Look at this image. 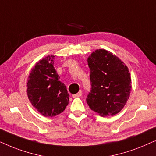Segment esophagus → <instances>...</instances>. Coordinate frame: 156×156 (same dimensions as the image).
<instances>
[{
    "instance_id": "obj_1",
    "label": "esophagus",
    "mask_w": 156,
    "mask_h": 156,
    "mask_svg": "<svg viewBox=\"0 0 156 156\" xmlns=\"http://www.w3.org/2000/svg\"><path fill=\"white\" fill-rule=\"evenodd\" d=\"M82 91H80L77 94H73L72 95V97L73 98H76V97H80L82 96Z\"/></svg>"
}]
</instances>
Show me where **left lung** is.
Masks as SVG:
<instances>
[{"mask_svg":"<svg viewBox=\"0 0 156 156\" xmlns=\"http://www.w3.org/2000/svg\"><path fill=\"white\" fill-rule=\"evenodd\" d=\"M87 62L91 82L87 99L89 108L103 117L114 116L123 109L131 94L129 68L104 49L94 51Z\"/></svg>","mask_w":156,"mask_h":156,"instance_id":"1","label":"left lung"}]
</instances>
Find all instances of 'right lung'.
Masks as SVG:
<instances>
[{
  "instance_id": "1",
  "label": "right lung",
  "mask_w": 156,
  "mask_h": 156,
  "mask_svg": "<svg viewBox=\"0 0 156 156\" xmlns=\"http://www.w3.org/2000/svg\"><path fill=\"white\" fill-rule=\"evenodd\" d=\"M54 55L40 59L31 69L27 79V97L35 109L45 117L61 114L69 104L65 85L59 81L54 67Z\"/></svg>"
}]
</instances>
